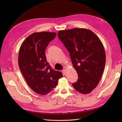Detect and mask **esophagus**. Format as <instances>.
<instances>
[{
	"mask_svg": "<svg viewBox=\"0 0 122 122\" xmlns=\"http://www.w3.org/2000/svg\"><path fill=\"white\" fill-rule=\"evenodd\" d=\"M62 72L63 73L64 75H66V70L65 69H64V70L62 71Z\"/></svg>",
	"mask_w": 122,
	"mask_h": 122,
	"instance_id": "34e87169",
	"label": "esophagus"
}]
</instances>
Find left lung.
Masks as SVG:
<instances>
[{
  "label": "left lung",
  "instance_id": "obj_1",
  "mask_svg": "<svg viewBox=\"0 0 122 122\" xmlns=\"http://www.w3.org/2000/svg\"><path fill=\"white\" fill-rule=\"evenodd\" d=\"M58 36L68 50L78 76L74 88L83 94L97 87L104 71L106 54L98 36L90 29L75 28L60 30Z\"/></svg>",
  "mask_w": 122,
  "mask_h": 122
}]
</instances>
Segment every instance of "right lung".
<instances>
[{
  "label": "right lung",
  "instance_id": "obj_1",
  "mask_svg": "<svg viewBox=\"0 0 122 122\" xmlns=\"http://www.w3.org/2000/svg\"><path fill=\"white\" fill-rule=\"evenodd\" d=\"M56 32L42 31L29 35L22 43L18 55V65L29 86L35 93L46 95L56 86L61 72L51 68L45 53L49 43Z\"/></svg>",
  "mask_w": 122,
  "mask_h": 122
}]
</instances>
